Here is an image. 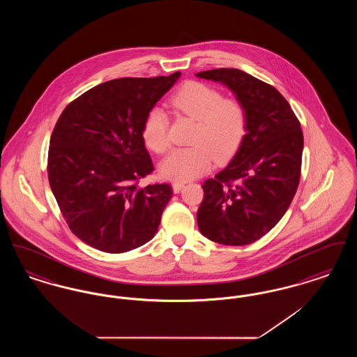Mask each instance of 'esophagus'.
Here are the masks:
<instances>
[{
	"label": "esophagus",
	"mask_w": 357,
	"mask_h": 357,
	"mask_svg": "<svg viewBox=\"0 0 357 357\" xmlns=\"http://www.w3.org/2000/svg\"><path fill=\"white\" fill-rule=\"evenodd\" d=\"M186 185V182H174L172 183V190H174V192H179L183 187Z\"/></svg>",
	"instance_id": "1"
}]
</instances>
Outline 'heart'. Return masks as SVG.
I'll list each match as a JSON object with an SVG mask.
<instances>
[{
    "label": "heart",
    "instance_id": "b5f03b06",
    "mask_svg": "<svg viewBox=\"0 0 357 357\" xmlns=\"http://www.w3.org/2000/svg\"><path fill=\"white\" fill-rule=\"evenodd\" d=\"M171 108L190 119L195 127L190 137L194 144L178 149L162 162L160 172L171 181L185 182L211 169L214 158L226 159L237 151L248 116L237 99L223 98L220 91L199 82H187L171 95ZM170 121L165 111L153 108L143 123V139L153 153H166L171 146Z\"/></svg>",
    "mask_w": 357,
    "mask_h": 357
}]
</instances>
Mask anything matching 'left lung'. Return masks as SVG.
Masks as SVG:
<instances>
[{"instance_id":"1","label":"left lung","mask_w":357,"mask_h":357,"mask_svg":"<svg viewBox=\"0 0 357 357\" xmlns=\"http://www.w3.org/2000/svg\"><path fill=\"white\" fill-rule=\"evenodd\" d=\"M197 76L229 86L248 116L233 160L202 185L198 227L213 242L249 245L272 230L294 198L304 149L301 124L273 85L241 69L204 70Z\"/></svg>"}]
</instances>
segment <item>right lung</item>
Listing matches in <instances>:
<instances>
[{"instance_id":"add662e5","label":"right lung","mask_w":357,"mask_h":357,"mask_svg":"<svg viewBox=\"0 0 357 357\" xmlns=\"http://www.w3.org/2000/svg\"><path fill=\"white\" fill-rule=\"evenodd\" d=\"M181 72L121 77L88 89L57 120L48 179L70 231L105 253H126L153 239L172 197L169 183L139 187L153 171L143 123Z\"/></svg>"}]
</instances>
